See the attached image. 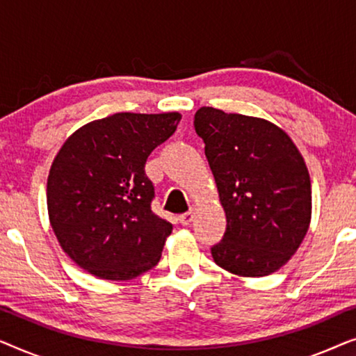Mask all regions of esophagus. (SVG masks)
<instances>
[{
  "mask_svg": "<svg viewBox=\"0 0 356 356\" xmlns=\"http://www.w3.org/2000/svg\"><path fill=\"white\" fill-rule=\"evenodd\" d=\"M193 218H194V213H193V211H189V212L181 213V216L178 217V220L181 225H189V223L193 222Z\"/></svg>",
  "mask_w": 356,
  "mask_h": 356,
  "instance_id": "esophagus-1",
  "label": "esophagus"
}]
</instances>
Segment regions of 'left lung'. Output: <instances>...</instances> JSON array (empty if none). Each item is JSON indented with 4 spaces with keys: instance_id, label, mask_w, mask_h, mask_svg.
<instances>
[{
    "instance_id": "8db88e82",
    "label": "left lung",
    "mask_w": 356,
    "mask_h": 356,
    "mask_svg": "<svg viewBox=\"0 0 356 356\" xmlns=\"http://www.w3.org/2000/svg\"><path fill=\"white\" fill-rule=\"evenodd\" d=\"M194 129L206 144L227 216L217 266L243 277L279 270L303 241L311 220V181L293 140L261 118L202 106Z\"/></svg>"
}]
</instances>
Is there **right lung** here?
<instances>
[{
  "label": "right lung",
  "instance_id": "1",
  "mask_svg": "<svg viewBox=\"0 0 356 356\" xmlns=\"http://www.w3.org/2000/svg\"><path fill=\"white\" fill-rule=\"evenodd\" d=\"M179 113H115L77 129L53 160L47 206L60 246L106 280H131L157 264L172 223L152 212L150 152Z\"/></svg>",
  "mask_w": 356,
  "mask_h": 356
}]
</instances>
